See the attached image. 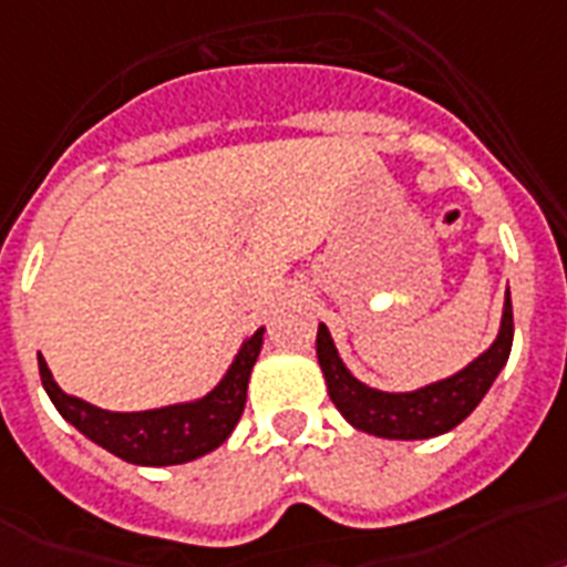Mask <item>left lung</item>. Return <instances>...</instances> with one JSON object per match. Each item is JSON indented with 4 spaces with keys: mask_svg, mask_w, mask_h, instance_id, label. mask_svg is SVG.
<instances>
[{
    "mask_svg": "<svg viewBox=\"0 0 567 567\" xmlns=\"http://www.w3.org/2000/svg\"><path fill=\"white\" fill-rule=\"evenodd\" d=\"M513 349V299L504 297L498 338L475 361L443 381L425 384L411 393H384L367 388L340 361L329 329H317V361L323 370L331 402L343 413L349 425L363 434L384 436V440H427L457 427L481 399L489 393L492 381L498 379Z\"/></svg>",
    "mask_w": 567,
    "mask_h": 567,
    "instance_id": "obj_1",
    "label": "left lung"
}]
</instances>
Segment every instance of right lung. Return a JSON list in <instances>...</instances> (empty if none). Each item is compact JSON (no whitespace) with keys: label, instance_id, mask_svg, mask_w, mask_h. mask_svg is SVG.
Masks as SVG:
<instances>
[{"label":"right lung","instance_id":"obj_1","mask_svg":"<svg viewBox=\"0 0 567 567\" xmlns=\"http://www.w3.org/2000/svg\"><path fill=\"white\" fill-rule=\"evenodd\" d=\"M261 340H265V329L252 331L250 338L244 340L236 361L229 363L227 375L204 399L136 413L104 411L78 395L63 393L52 379L45 358L37 355V363H40L45 393L58 413L69 425H75L86 440L133 466H177V463L204 457L220 443H227V436L233 434V427L244 413L247 384H250L252 363L261 352Z\"/></svg>","mask_w":567,"mask_h":567}]
</instances>
